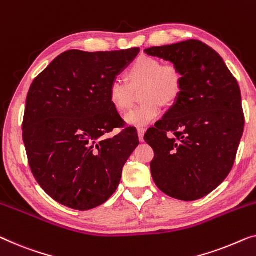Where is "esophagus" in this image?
Here are the masks:
<instances>
[{
	"label": "esophagus",
	"mask_w": 256,
	"mask_h": 256,
	"mask_svg": "<svg viewBox=\"0 0 256 256\" xmlns=\"http://www.w3.org/2000/svg\"><path fill=\"white\" fill-rule=\"evenodd\" d=\"M144 132H146V129L144 128H137V134H138V140L140 142H143L144 140Z\"/></svg>",
	"instance_id": "34e87169"
}]
</instances>
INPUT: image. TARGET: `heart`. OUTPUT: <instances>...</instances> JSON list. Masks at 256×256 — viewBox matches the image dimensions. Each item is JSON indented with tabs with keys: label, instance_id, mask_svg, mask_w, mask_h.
Here are the masks:
<instances>
[{
	"label": "heart",
	"instance_id": "b5f03b06",
	"mask_svg": "<svg viewBox=\"0 0 256 256\" xmlns=\"http://www.w3.org/2000/svg\"><path fill=\"white\" fill-rule=\"evenodd\" d=\"M127 80L116 78L108 88V97L118 112L126 113L135 102L136 92L142 90L144 102L126 116L132 126H146L162 112V104L171 105L179 98L184 86V75L174 64H162L152 56L142 55L130 66Z\"/></svg>",
	"mask_w": 256,
	"mask_h": 256
}]
</instances>
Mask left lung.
Instances as JSON below:
<instances>
[{"label": "left lung", "mask_w": 256, "mask_h": 256, "mask_svg": "<svg viewBox=\"0 0 256 256\" xmlns=\"http://www.w3.org/2000/svg\"><path fill=\"white\" fill-rule=\"evenodd\" d=\"M184 75L173 107L144 135L156 186L182 201L204 198L231 172L244 132L242 94L217 52L198 40L146 48Z\"/></svg>", "instance_id": "8db88e82"}]
</instances>
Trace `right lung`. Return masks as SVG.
Segmentation results:
<instances>
[{
  "label": "right lung",
  "mask_w": 256,
  "mask_h": 256,
  "mask_svg": "<svg viewBox=\"0 0 256 256\" xmlns=\"http://www.w3.org/2000/svg\"><path fill=\"white\" fill-rule=\"evenodd\" d=\"M140 48L88 53L66 50L30 86L23 140L36 182L52 198L76 210L102 204L114 194L138 136L108 97L118 74ZM124 128L112 139L106 134Z\"/></svg>",
  "instance_id": "obj_1"
}]
</instances>
